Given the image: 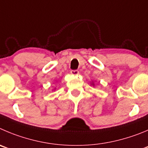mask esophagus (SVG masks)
<instances>
[{
	"mask_svg": "<svg viewBox=\"0 0 148 148\" xmlns=\"http://www.w3.org/2000/svg\"><path fill=\"white\" fill-rule=\"evenodd\" d=\"M71 74H72V75H78L79 71L78 70H71Z\"/></svg>",
	"mask_w": 148,
	"mask_h": 148,
	"instance_id": "obj_1",
	"label": "esophagus"
}]
</instances>
